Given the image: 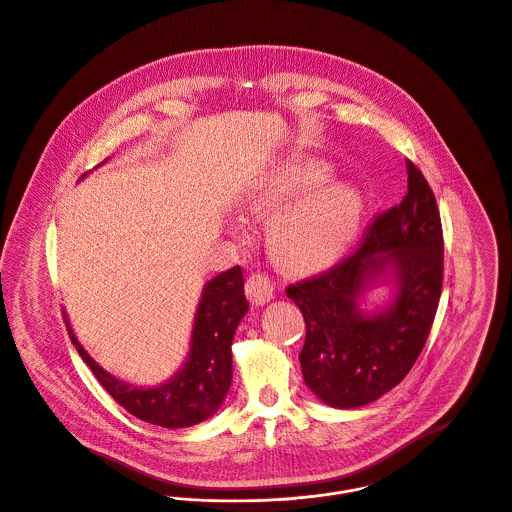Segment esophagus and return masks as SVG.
Masks as SVG:
<instances>
[{
	"mask_svg": "<svg viewBox=\"0 0 512 512\" xmlns=\"http://www.w3.org/2000/svg\"><path fill=\"white\" fill-rule=\"evenodd\" d=\"M245 293L253 305H265L275 295V285L265 273H253L245 283Z\"/></svg>",
	"mask_w": 512,
	"mask_h": 512,
	"instance_id": "34e87169",
	"label": "esophagus"
}]
</instances>
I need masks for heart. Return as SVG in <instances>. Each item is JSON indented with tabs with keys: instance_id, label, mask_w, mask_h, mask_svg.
Wrapping results in <instances>:
<instances>
[{
	"instance_id": "b5f03b06",
	"label": "heart",
	"mask_w": 512,
	"mask_h": 512,
	"mask_svg": "<svg viewBox=\"0 0 512 512\" xmlns=\"http://www.w3.org/2000/svg\"><path fill=\"white\" fill-rule=\"evenodd\" d=\"M330 174L332 170L324 162H289L261 184L251 207L259 213L278 211L326 182ZM362 213L364 196L356 186H322L271 219L267 227L271 255L291 271L326 267L348 249L360 227Z\"/></svg>"
}]
</instances>
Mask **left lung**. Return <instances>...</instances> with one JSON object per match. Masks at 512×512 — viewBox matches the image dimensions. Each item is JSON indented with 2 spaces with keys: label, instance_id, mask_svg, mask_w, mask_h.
Segmentation results:
<instances>
[{
  "label": "left lung",
  "instance_id": "obj_1",
  "mask_svg": "<svg viewBox=\"0 0 512 512\" xmlns=\"http://www.w3.org/2000/svg\"><path fill=\"white\" fill-rule=\"evenodd\" d=\"M408 194L368 225L358 247L330 269L287 287L307 324L299 354L308 388L332 408L366 406L413 368L429 336L443 285V229L433 190L406 160ZM388 264L397 299L366 317L355 301Z\"/></svg>",
  "mask_w": 512,
  "mask_h": 512
}]
</instances>
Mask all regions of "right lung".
Masks as SVG:
<instances>
[{"label":"right lung","mask_w":512,"mask_h":512,"mask_svg":"<svg viewBox=\"0 0 512 512\" xmlns=\"http://www.w3.org/2000/svg\"><path fill=\"white\" fill-rule=\"evenodd\" d=\"M247 308L239 265L213 277L205 285L198 307L188 362L170 382L146 390L112 378L85 352L69 322L67 332L108 396L128 413L160 427H190L211 417L229 392L233 378L231 342Z\"/></svg>","instance_id":"obj_1"}]
</instances>
